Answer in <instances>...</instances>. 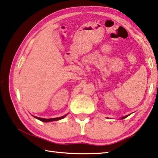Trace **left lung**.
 I'll list each match as a JSON object with an SVG mask.
<instances>
[{"label":"left lung","mask_w":158,"mask_h":158,"mask_svg":"<svg viewBox=\"0 0 158 158\" xmlns=\"http://www.w3.org/2000/svg\"><path fill=\"white\" fill-rule=\"evenodd\" d=\"M129 114H128V115H126V116H124V117H121V119H124V118H126V117H127L129 116Z\"/></svg>","instance_id":"left-lung-1"}]
</instances>
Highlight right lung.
Masks as SVG:
<instances>
[{
	"instance_id": "add662e5",
	"label": "right lung",
	"mask_w": 158,
	"mask_h": 158,
	"mask_svg": "<svg viewBox=\"0 0 158 158\" xmlns=\"http://www.w3.org/2000/svg\"><path fill=\"white\" fill-rule=\"evenodd\" d=\"M67 114H68L64 115V116H62V117H56V118H51V119H45V118H41V117H36V116H33V117H34V118L39 119V120H40V121H41V122H53V121H57V120L63 119V118H64V117L67 116Z\"/></svg>"
}]
</instances>
